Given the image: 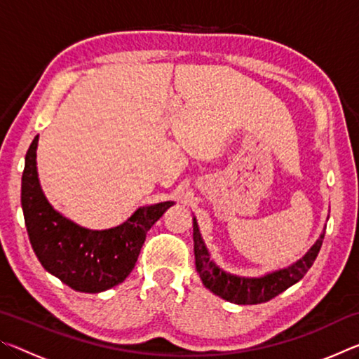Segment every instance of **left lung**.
Returning <instances> with one entry per match:
<instances>
[{"label":"left lung","instance_id":"left-lung-1","mask_svg":"<svg viewBox=\"0 0 359 359\" xmlns=\"http://www.w3.org/2000/svg\"><path fill=\"white\" fill-rule=\"evenodd\" d=\"M325 231L321 233L320 239L315 242L313 247L304 257L296 261L293 266L287 269H280L272 274H267L261 278H245L236 277L223 272L220 267H217L210 261L209 252L205 248L204 242L199 234L198 223L193 220V241H194V258H196V271L205 288H209L212 293L223 297L234 304H261L267 302L272 297H276L290 288L291 285L299 282L306 276V272L311 269L315 258L323 244Z\"/></svg>","mask_w":359,"mask_h":359}]
</instances>
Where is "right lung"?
Instances as JSON below:
<instances>
[{
	"instance_id": "obj_1",
	"label": "right lung",
	"mask_w": 359,
	"mask_h": 359,
	"mask_svg": "<svg viewBox=\"0 0 359 359\" xmlns=\"http://www.w3.org/2000/svg\"><path fill=\"white\" fill-rule=\"evenodd\" d=\"M38 137L25 156L22 209L28 238L44 269L81 293H100L128 277L147 231L174 203L137 209L117 228L92 231L77 226L47 203L36 171Z\"/></svg>"
}]
</instances>
